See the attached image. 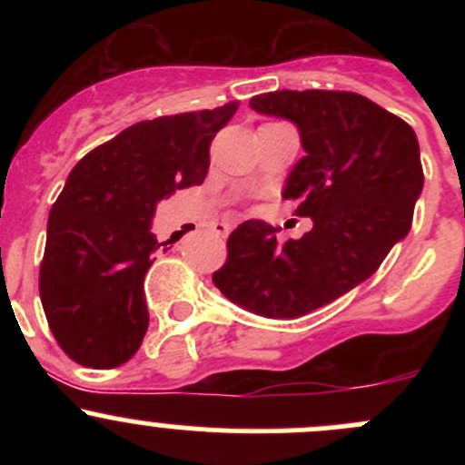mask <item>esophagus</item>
Instances as JSON below:
<instances>
[{
	"label": "esophagus",
	"instance_id": "esophagus-1",
	"mask_svg": "<svg viewBox=\"0 0 465 465\" xmlns=\"http://www.w3.org/2000/svg\"><path fill=\"white\" fill-rule=\"evenodd\" d=\"M215 233H218V236H229V232H232V229H233V224H229V223H218V224H215Z\"/></svg>",
	"mask_w": 465,
	"mask_h": 465
}]
</instances>
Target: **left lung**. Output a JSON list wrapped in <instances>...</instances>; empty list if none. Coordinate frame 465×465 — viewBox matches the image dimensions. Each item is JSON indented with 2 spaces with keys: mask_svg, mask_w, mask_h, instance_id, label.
Segmentation results:
<instances>
[{
  "mask_svg": "<svg viewBox=\"0 0 465 465\" xmlns=\"http://www.w3.org/2000/svg\"><path fill=\"white\" fill-rule=\"evenodd\" d=\"M297 125L306 150L285 182L294 215L312 220L299 241H276L262 220L238 224L213 283L229 302L274 320L308 315L367 281L410 233L423 191L416 133L362 94L281 89L250 101Z\"/></svg>",
  "mask_w": 465,
  "mask_h": 465,
  "instance_id": "obj_1",
  "label": "left lung"
}]
</instances>
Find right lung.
<instances>
[{
  "instance_id": "obj_1",
  "label": "right lung",
  "mask_w": 465,
  "mask_h": 465,
  "mask_svg": "<svg viewBox=\"0 0 465 465\" xmlns=\"http://www.w3.org/2000/svg\"><path fill=\"white\" fill-rule=\"evenodd\" d=\"M236 110L232 101L139 121L69 173L46 223L40 299L74 362L114 369L137 353L148 331L143 279L162 245L150 232L154 209L203 184L211 142Z\"/></svg>"
}]
</instances>
